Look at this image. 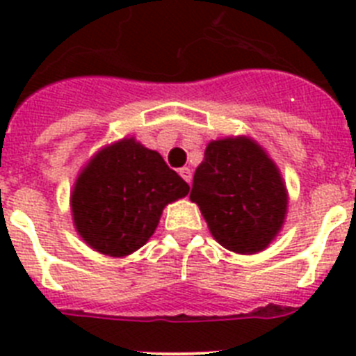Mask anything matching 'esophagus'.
<instances>
[{
    "label": "esophagus",
    "instance_id": "esophagus-1",
    "mask_svg": "<svg viewBox=\"0 0 356 356\" xmlns=\"http://www.w3.org/2000/svg\"><path fill=\"white\" fill-rule=\"evenodd\" d=\"M178 172H180V176L187 184H191V180H193V171H191V168H181Z\"/></svg>",
    "mask_w": 356,
    "mask_h": 356
}]
</instances>
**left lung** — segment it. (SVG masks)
I'll list each match as a JSON object with an SVG mask.
<instances>
[{
  "instance_id": "obj_1",
  "label": "left lung",
  "mask_w": 356,
  "mask_h": 356,
  "mask_svg": "<svg viewBox=\"0 0 356 356\" xmlns=\"http://www.w3.org/2000/svg\"><path fill=\"white\" fill-rule=\"evenodd\" d=\"M191 200L221 246L235 253L262 251L287 212L278 169L262 147L246 137L213 140L194 172Z\"/></svg>"
}]
</instances>
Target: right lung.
I'll return each mask as SVG.
<instances>
[{
  "instance_id": "add662e5",
  "label": "right lung",
  "mask_w": 356,
  "mask_h": 356,
  "mask_svg": "<svg viewBox=\"0 0 356 356\" xmlns=\"http://www.w3.org/2000/svg\"><path fill=\"white\" fill-rule=\"evenodd\" d=\"M187 194V181L156 151L124 139L99 151L78 176L72 219L90 248L124 257L146 244L163 207Z\"/></svg>"
}]
</instances>
